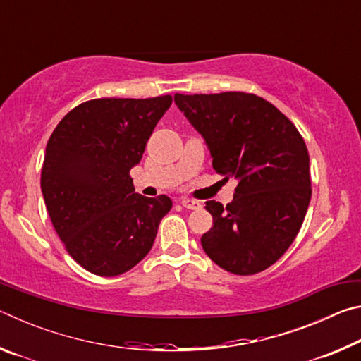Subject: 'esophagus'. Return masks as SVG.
I'll return each instance as SVG.
<instances>
[{
  "mask_svg": "<svg viewBox=\"0 0 361 361\" xmlns=\"http://www.w3.org/2000/svg\"><path fill=\"white\" fill-rule=\"evenodd\" d=\"M180 204L185 207V209H188V210H197V209H200V202H197V200H192V199H188V197H183L180 200Z\"/></svg>",
  "mask_w": 361,
  "mask_h": 361,
  "instance_id": "34e87169",
  "label": "esophagus"
}]
</instances>
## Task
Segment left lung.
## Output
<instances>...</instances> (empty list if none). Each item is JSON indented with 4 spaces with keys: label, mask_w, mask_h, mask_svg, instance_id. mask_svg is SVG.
I'll return each mask as SVG.
<instances>
[{
    "label": "left lung",
    "mask_w": 361,
    "mask_h": 361,
    "mask_svg": "<svg viewBox=\"0 0 361 361\" xmlns=\"http://www.w3.org/2000/svg\"><path fill=\"white\" fill-rule=\"evenodd\" d=\"M202 135L213 169L235 178L234 200L205 202L213 226L200 239L221 269L253 276L272 266L298 235L310 202L309 152L293 122L258 95L175 94Z\"/></svg>",
    "instance_id": "obj_1"
}]
</instances>
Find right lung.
<instances>
[{
  "mask_svg": "<svg viewBox=\"0 0 361 361\" xmlns=\"http://www.w3.org/2000/svg\"><path fill=\"white\" fill-rule=\"evenodd\" d=\"M172 97L97 99L65 116L49 138L41 191L54 229L78 264L102 277L137 266L172 209L167 195L135 192L138 166Z\"/></svg>",
  "mask_w": 361,
  "mask_h": 361,
  "instance_id": "obj_1",
  "label": "right lung"
}]
</instances>
